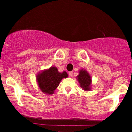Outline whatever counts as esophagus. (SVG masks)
Returning a JSON list of instances; mask_svg holds the SVG:
<instances>
[{
	"label": "esophagus",
	"mask_w": 132,
	"mask_h": 132,
	"mask_svg": "<svg viewBox=\"0 0 132 132\" xmlns=\"http://www.w3.org/2000/svg\"><path fill=\"white\" fill-rule=\"evenodd\" d=\"M72 74H73V72H72V71H71V72H69V75L70 77H72Z\"/></svg>",
	"instance_id": "esophagus-1"
}]
</instances>
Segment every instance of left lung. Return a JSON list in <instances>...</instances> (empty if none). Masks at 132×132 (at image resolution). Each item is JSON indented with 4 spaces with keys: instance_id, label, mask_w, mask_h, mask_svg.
<instances>
[{
    "instance_id": "8db88e82",
    "label": "left lung",
    "mask_w": 132,
    "mask_h": 132,
    "mask_svg": "<svg viewBox=\"0 0 132 132\" xmlns=\"http://www.w3.org/2000/svg\"><path fill=\"white\" fill-rule=\"evenodd\" d=\"M80 87L84 91H89L91 90L92 78L90 74L84 69H80L79 71V75L76 77Z\"/></svg>"
}]
</instances>
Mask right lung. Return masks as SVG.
I'll return each mask as SVG.
<instances>
[{"label": "right lung", "mask_w": 132, "mask_h": 132, "mask_svg": "<svg viewBox=\"0 0 132 132\" xmlns=\"http://www.w3.org/2000/svg\"><path fill=\"white\" fill-rule=\"evenodd\" d=\"M68 75L66 71L60 72L55 66H51L44 69L37 75L36 80L39 88L45 94L51 95L58 87L63 78H67Z\"/></svg>", "instance_id": "obj_1"}]
</instances>
